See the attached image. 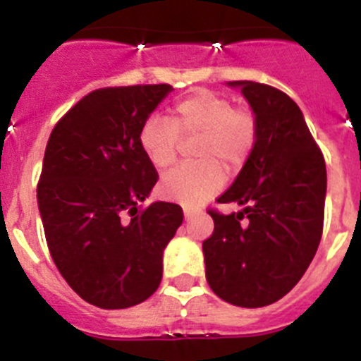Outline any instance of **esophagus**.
I'll list each match as a JSON object with an SVG mask.
<instances>
[{
	"mask_svg": "<svg viewBox=\"0 0 361 361\" xmlns=\"http://www.w3.org/2000/svg\"><path fill=\"white\" fill-rule=\"evenodd\" d=\"M199 213H200V212H197V209L184 208V219H186V220H191V219H193V216L199 215Z\"/></svg>",
	"mask_w": 361,
	"mask_h": 361,
	"instance_id": "obj_1",
	"label": "esophagus"
}]
</instances>
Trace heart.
<instances>
[{
    "label": "heart",
    "mask_w": 361,
    "mask_h": 361,
    "mask_svg": "<svg viewBox=\"0 0 361 361\" xmlns=\"http://www.w3.org/2000/svg\"><path fill=\"white\" fill-rule=\"evenodd\" d=\"M197 137L195 164L178 166L162 177L161 195L197 206L224 184L225 168L235 175L250 161L258 141V121L253 111L233 108L229 99L209 90H193L171 108V121L149 116L139 130V146L149 164L166 170L177 159L178 139Z\"/></svg>",
    "instance_id": "heart-1"
}]
</instances>
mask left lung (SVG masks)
I'll list each match as a JSON object with an SVG mask.
<instances>
[{
  "label": "left lung",
  "instance_id": "8db88e82",
  "mask_svg": "<svg viewBox=\"0 0 361 361\" xmlns=\"http://www.w3.org/2000/svg\"><path fill=\"white\" fill-rule=\"evenodd\" d=\"M258 121V141L235 183L216 199L238 213L209 209L215 229L202 242L206 279L238 307H264L295 288L324 229L327 171L302 110L269 85L229 81Z\"/></svg>",
  "mask_w": 361,
  "mask_h": 361
}]
</instances>
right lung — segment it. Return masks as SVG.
<instances>
[{"label": "right lung", "mask_w": 361, "mask_h": 361, "mask_svg": "<svg viewBox=\"0 0 361 361\" xmlns=\"http://www.w3.org/2000/svg\"><path fill=\"white\" fill-rule=\"evenodd\" d=\"M170 85L94 90L70 108L47 142L37 206L54 264L70 288L101 309H126L157 291L162 253L183 224L171 202L139 204L157 170L139 130Z\"/></svg>", "instance_id": "1"}]
</instances>
